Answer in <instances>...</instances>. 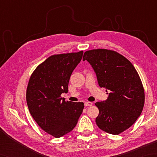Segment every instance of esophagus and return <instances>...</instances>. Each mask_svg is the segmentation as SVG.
Returning <instances> with one entry per match:
<instances>
[{
    "instance_id": "1",
    "label": "esophagus",
    "mask_w": 157,
    "mask_h": 157,
    "mask_svg": "<svg viewBox=\"0 0 157 157\" xmlns=\"http://www.w3.org/2000/svg\"><path fill=\"white\" fill-rule=\"evenodd\" d=\"M85 106H90L92 105V102H84Z\"/></svg>"
}]
</instances>
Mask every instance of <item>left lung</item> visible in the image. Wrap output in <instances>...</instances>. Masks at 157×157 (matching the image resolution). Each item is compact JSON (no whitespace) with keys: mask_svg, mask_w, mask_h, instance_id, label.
I'll list each match as a JSON object with an SVG mask.
<instances>
[{"mask_svg":"<svg viewBox=\"0 0 157 157\" xmlns=\"http://www.w3.org/2000/svg\"><path fill=\"white\" fill-rule=\"evenodd\" d=\"M85 60L96 73L100 87L109 92L106 101L95 103L99 109L96 125L109 134H121L134 124L144 107V90L138 73L129 60L111 50L88 51Z\"/></svg>","mask_w":157,"mask_h":157,"instance_id":"obj_1","label":"left lung"}]
</instances>
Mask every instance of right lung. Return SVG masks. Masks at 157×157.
<instances>
[{"instance_id": "obj_1", "label": "right lung", "mask_w": 157, "mask_h": 157, "mask_svg": "<svg viewBox=\"0 0 157 157\" xmlns=\"http://www.w3.org/2000/svg\"><path fill=\"white\" fill-rule=\"evenodd\" d=\"M83 51L55 55L46 59L33 72L26 91L29 113L40 128L55 138L73 129L82 113L83 102L65 101L69 81L81 61Z\"/></svg>"}]
</instances>
